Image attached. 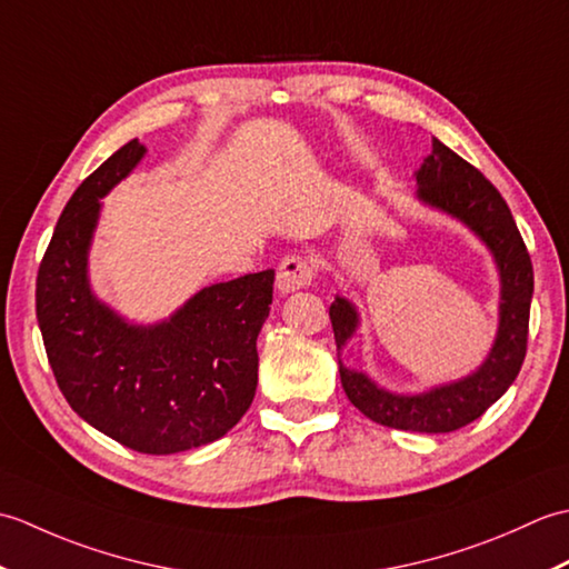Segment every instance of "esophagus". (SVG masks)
Masks as SVG:
<instances>
[{
  "label": "esophagus",
  "instance_id": "1",
  "mask_svg": "<svg viewBox=\"0 0 569 569\" xmlns=\"http://www.w3.org/2000/svg\"><path fill=\"white\" fill-rule=\"evenodd\" d=\"M312 276H316V269H312V263L306 257H286L278 266V273H276V288L278 293H293L300 291V288H308L312 283Z\"/></svg>",
  "mask_w": 569,
  "mask_h": 569
}]
</instances>
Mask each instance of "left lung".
<instances>
[{"label": "left lung", "instance_id": "8db88e82", "mask_svg": "<svg viewBox=\"0 0 569 569\" xmlns=\"http://www.w3.org/2000/svg\"><path fill=\"white\" fill-rule=\"evenodd\" d=\"M416 198L455 217L491 251L499 271V328L487 359L467 377L432 386L422 393H393L369 373L342 365V349L359 328V312L342 296L330 306L342 389L361 413L396 430L452 432L477 420L516 381L526 359L533 263L501 192L462 156L432 139V151L416 171Z\"/></svg>", "mask_w": 569, "mask_h": 569}]
</instances>
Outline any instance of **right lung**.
Here are the masks:
<instances>
[{
  "mask_svg": "<svg viewBox=\"0 0 569 569\" xmlns=\"http://www.w3.org/2000/svg\"><path fill=\"white\" fill-rule=\"evenodd\" d=\"M143 153L131 139L72 192L39 266L36 318L58 389L84 422L137 452L176 455L220 440L251 406L273 269L202 288L153 325L102 303L88 276L102 198Z\"/></svg>",
  "mask_w": 569,
  "mask_h": 569,
  "instance_id": "add662e5",
  "label": "right lung"
}]
</instances>
